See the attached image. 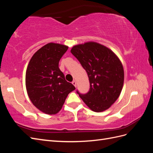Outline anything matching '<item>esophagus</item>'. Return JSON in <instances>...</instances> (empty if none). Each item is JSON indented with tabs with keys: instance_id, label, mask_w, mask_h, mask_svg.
Listing matches in <instances>:
<instances>
[{
	"instance_id": "34e87169",
	"label": "esophagus",
	"mask_w": 153,
	"mask_h": 153,
	"mask_svg": "<svg viewBox=\"0 0 153 153\" xmlns=\"http://www.w3.org/2000/svg\"><path fill=\"white\" fill-rule=\"evenodd\" d=\"M72 84H73V85L74 86H75V87H76V81H75V80L73 81V82H72Z\"/></svg>"
}]
</instances>
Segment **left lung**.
<instances>
[{
    "instance_id": "obj_1",
    "label": "left lung",
    "mask_w": 153,
    "mask_h": 153,
    "mask_svg": "<svg viewBox=\"0 0 153 153\" xmlns=\"http://www.w3.org/2000/svg\"><path fill=\"white\" fill-rule=\"evenodd\" d=\"M71 52L86 71L90 83L87 93L76 92L94 112L107 110L117 100L123 87L121 61L110 49L92 41L74 46Z\"/></svg>"
}]
</instances>
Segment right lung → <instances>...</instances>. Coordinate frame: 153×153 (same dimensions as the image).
<instances>
[{
	"label": "right lung",
	"instance_id": "right-lung-1",
	"mask_svg": "<svg viewBox=\"0 0 153 153\" xmlns=\"http://www.w3.org/2000/svg\"><path fill=\"white\" fill-rule=\"evenodd\" d=\"M68 49L58 43L45 45L33 55L27 68V94L32 104L47 114L58 113L69 93L75 89L59 68L60 59Z\"/></svg>",
	"mask_w": 153,
	"mask_h": 153
}]
</instances>
